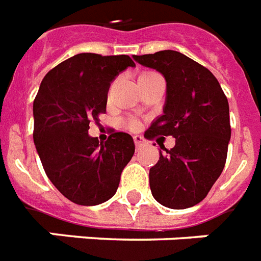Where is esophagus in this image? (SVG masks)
<instances>
[{
	"mask_svg": "<svg viewBox=\"0 0 261 261\" xmlns=\"http://www.w3.org/2000/svg\"><path fill=\"white\" fill-rule=\"evenodd\" d=\"M134 143L135 146H137V149H141V147H143L145 145H146V142H145V139L141 137V135H135L134 137Z\"/></svg>",
	"mask_w": 261,
	"mask_h": 261,
	"instance_id": "1",
	"label": "esophagus"
}]
</instances>
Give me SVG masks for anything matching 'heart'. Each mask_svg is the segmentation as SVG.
Listing matches in <instances>:
<instances>
[{
  "mask_svg": "<svg viewBox=\"0 0 261 261\" xmlns=\"http://www.w3.org/2000/svg\"><path fill=\"white\" fill-rule=\"evenodd\" d=\"M153 74H157V73H153V71H143V73L139 74V79H142V77H149V75H153ZM111 90H112V88L110 89V93H111ZM128 127H130L131 130H138L139 123L137 122V120H131V122L128 123Z\"/></svg>",
  "mask_w": 261,
  "mask_h": 261,
  "instance_id": "heart-1",
  "label": "heart"
}]
</instances>
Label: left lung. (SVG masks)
I'll return each instance as SVG.
<instances>
[{
	"instance_id": "1",
	"label": "left lung",
	"mask_w": 261,
	"mask_h": 261,
	"mask_svg": "<svg viewBox=\"0 0 261 261\" xmlns=\"http://www.w3.org/2000/svg\"><path fill=\"white\" fill-rule=\"evenodd\" d=\"M133 58L167 81L164 114L145 138H176L174 146L160 151L159 163L150 168L151 194L174 210L195 206L206 198L226 163L231 134L226 96L208 69L181 53L164 50Z\"/></svg>"
}]
</instances>
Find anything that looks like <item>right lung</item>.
<instances>
[{"mask_svg":"<svg viewBox=\"0 0 261 261\" xmlns=\"http://www.w3.org/2000/svg\"><path fill=\"white\" fill-rule=\"evenodd\" d=\"M128 66H135L128 55L77 54L47 73L34 100V142L44 172L75 204L112 198L134 155L130 134L112 133L104 143L88 134L106 112L111 83Z\"/></svg>","mask_w":261,"mask_h":261,"instance_id":"1","label":"right lung"}]
</instances>
